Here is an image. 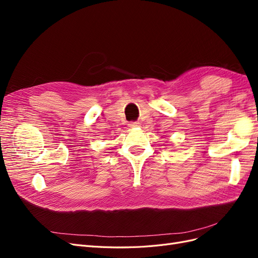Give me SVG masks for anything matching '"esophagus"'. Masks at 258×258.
I'll return each instance as SVG.
<instances>
[{
	"instance_id": "1",
	"label": "esophagus",
	"mask_w": 258,
	"mask_h": 258,
	"mask_svg": "<svg viewBox=\"0 0 258 258\" xmlns=\"http://www.w3.org/2000/svg\"><path fill=\"white\" fill-rule=\"evenodd\" d=\"M128 124H129V127H130V128H136V127H139V122H137V121H131V122H129Z\"/></svg>"
}]
</instances>
